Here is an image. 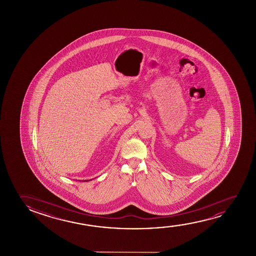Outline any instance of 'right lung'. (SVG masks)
Instances as JSON below:
<instances>
[{
  "label": "right lung",
  "mask_w": 256,
  "mask_h": 256,
  "mask_svg": "<svg viewBox=\"0 0 256 256\" xmlns=\"http://www.w3.org/2000/svg\"><path fill=\"white\" fill-rule=\"evenodd\" d=\"M86 182H88V181H90V180H86Z\"/></svg>",
  "instance_id": "right-lung-1"
}]
</instances>
